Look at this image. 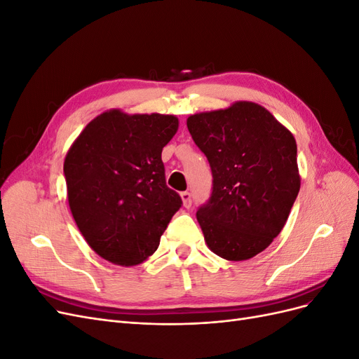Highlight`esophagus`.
<instances>
[{"label": "esophagus", "instance_id": "34e87169", "mask_svg": "<svg viewBox=\"0 0 359 359\" xmlns=\"http://www.w3.org/2000/svg\"><path fill=\"white\" fill-rule=\"evenodd\" d=\"M181 199H182L184 206H186V208H190L191 203H193V201H191V193H190V191H182V193H181Z\"/></svg>", "mask_w": 359, "mask_h": 359}]
</instances>
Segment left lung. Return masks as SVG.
I'll return each mask as SVG.
<instances>
[{"label": "left lung", "mask_w": 359, "mask_h": 359, "mask_svg": "<svg viewBox=\"0 0 359 359\" xmlns=\"http://www.w3.org/2000/svg\"><path fill=\"white\" fill-rule=\"evenodd\" d=\"M187 127L212 172L210 199L196 212L206 244L235 262L264 252L299 191L295 137L252 102L191 115Z\"/></svg>", "instance_id": "left-lung-1"}]
</instances>
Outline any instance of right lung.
<instances>
[{"label": "right lung", "mask_w": 359, "mask_h": 359, "mask_svg": "<svg viewBox=\"0 0 359 359\" xmlns=\"http://www.w3.org/2000/svg\"><path fill=\"white\" fill-rule=\"evenodd\" d=\"M178 130L173 115L109 111L83 128L64 160L69 205L85 241L116 265L153 255L182 205L161 161Z\"/></svg>", "instance_id": "obj_1"}]
</instances>
